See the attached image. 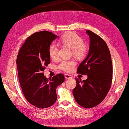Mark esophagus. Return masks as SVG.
<instances>
[{"instance_id": "obj_1", "label": "esophagus", "mask_w": 129, "mask_h": 129, "mask_svg": "<svg viewBox=\"0 0 129 129\" xmlns=\"http://www.w3.org/2000/svg\"><path fill=\"white\" fill-rule=\"evenodd\" d=\"M64 77H65V78L67 79H69L72 78L71 75H69V74H65V75H64Z\"/></svg>"}]
</instances>
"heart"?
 Here are the masks:
<instances>
[{"label": "heart", "instance_id": "obj_1", "mask_svg": "<svg viewBox=\"0 0 129 129\" xmlns=\"http://www.w3.org/2000/svg\"><path fill=\"white\" fill-rule=\"evenodd\" d=\"M61 44L72 49L73 55L78 58H83L87 55V45L83 42V40L77 34L70 32L63 35L60 38ZM59 47L58 45L53 43L49 47V54L50 58L55 59L58 57ZM76 65L74 60H62L59 64V68L64 71L70 72Z\"/></svg>", "mask_w": 129, "mask_h": 129}]
</instances>
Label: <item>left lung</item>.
I'll use <instances>...</instances> for the list:
<instances>
[{"instance_id":"1","label":"left lung","mask_w":129,"mask_h":129,"mask_svg":"<svg viewBox=\"0 0 129 129\" xmlns=\"http://www.w3.org/2000/svg\"><path fill=\"white\" fill-rule=\"evenodd\" d=\"M86 33L90 39L89 52L77 72L88 78L83 81L75 78L76 85L73 93L78 104L91 108L102 102L107 95L112 84L113 67L109 50L104 40L91 30Z\"/></svg>"}]
</instances>
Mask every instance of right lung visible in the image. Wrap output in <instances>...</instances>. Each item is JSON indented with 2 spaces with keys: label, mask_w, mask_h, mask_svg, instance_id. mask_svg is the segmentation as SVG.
I'll return each instance as SVG.
<instances>
[{
  "label": "right lung",
  "mask_w": 129,
  "mask_h": 129,
  "mask_svg": "<svg viewBox=\"0 0 129 129\" xmlns=\"http://www.w3.org/2000/svg\"><path fill=\"white\" fill-rule=\"evenodd\" d=\"M58 37L46 30L35 33L27 38L17 55L18 76L22 93L29 103L41 109L55 103L56 88L64 81L62 74L47 78L43 73L50 63L49 47Z\"/></svg>",
  "instance_id": "right-lung-1"
}]
</instances>
